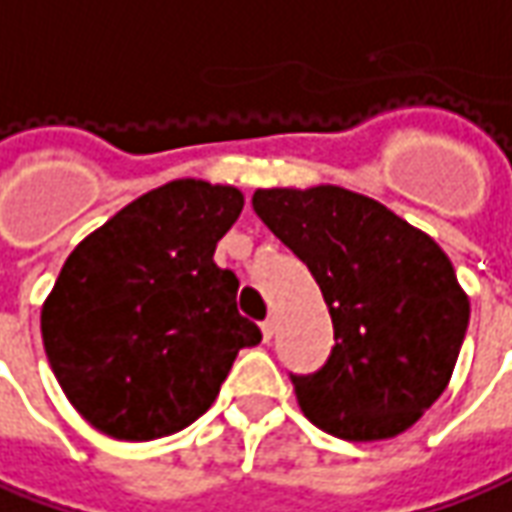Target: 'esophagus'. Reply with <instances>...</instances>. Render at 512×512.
Returning <instances> with one entry per match:
<instances>
[{
    "mask_svg": "<svg viewBox=\"0 0 512 512\" xmlns=\"http://www.w3.org/2000/svg\"><path fill=\"white\" fill-rule=\"evenodd\" d=\"M260 330H263V339H266V342H269L271 336H274V333H277V319H274V316H269V319H266V322H263V325H260Z\"/></svg>",
    "mask_w": 512,
    "mask_h": 512,
    "instance_id": "esophagus-1",
    "label": "esophagus"
}]
</instances>
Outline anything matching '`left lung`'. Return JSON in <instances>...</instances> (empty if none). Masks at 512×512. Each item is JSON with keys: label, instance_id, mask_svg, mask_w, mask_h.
Wrapping results in <instances>:
<instances>
[{"label": "left lung", "instance_id": "obj_1", "mask_svg": "<svg viewBox=\"0 0 512 512\" xmlns=\"http://www.w3.org/2000/svg\"><path fill=\"white\" fill-rule=\"evenodd\" d=\"M252 207L314 274L333 319L328 364L291 375L305 417L350 443L415 426L446 392L471 314L446 252L336 184L255 190Z\"/></svg>", "mask_w": 512, "mask_h": 512}]
</instances>
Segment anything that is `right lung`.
<instances>
[{"mask_svg":"<svg viewBox=\"0 0 512 512\" xmlns=\"http://www.w3.org/2000/svg\"><path fill=\"white\" fill-rule=\"evenodd\" d=\"M232 184L176 179L86 235L41 308V339L69 403L114 440L182 431L218 398L241 347L238 277L215 246L238 221Z\"/></svg>","mask_w":512,"mask_h":512,"instance_id":"obj_1","label":"right lung"}]
</instances>
